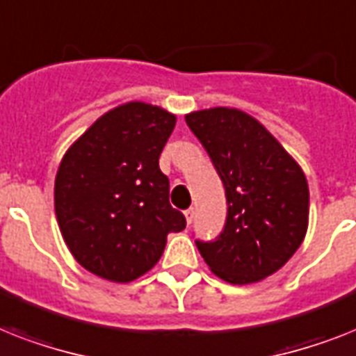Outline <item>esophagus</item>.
Listing matches in <instances>:
<instances>
[{
	"label": "esophagus",
	"mask_w": 356,
	"mask_h": 356,
	"mask_svg": "<svg viewBox=\"0 0 356 356\" xmlns=\"http://www.w3.org/2000/svg\"><path fill=\"white\" fill-rule=\"evenodd\" d=\"M184 216H186V223H188V225H192L193 216H195V212H193V208H188L186 212H184Z\"/></svg>",
	"instance_id": "esophagus-1"
}]
</instances>
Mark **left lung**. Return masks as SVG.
<instances>
[{"mask_svg":"<svg viewBox=\"0 0 356 356\" xmlns=\"http://www.w3.org/2000/svg\"><path fill=\"white\" fill-rule=\"evenodd\" d=\"M223 181L227 221L213 241H195L216 276L247 285L274 274L302 245L309 186L298 163L247 113L212 108L186 115Z\"/></svg>","mask_w":356,"mask_h":356,"instance_id":"obj_1","label":"left lung"}]
</instances>
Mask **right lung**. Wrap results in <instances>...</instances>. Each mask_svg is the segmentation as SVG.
<instances>
[{
	"instance_id": "obj_1",
	"label": "right lung",
	"mask_w": 356,
	"mask_h": 356,
	"mask_svg": "<svg viewBox=\"0 0 356 356\" xmlns=\"http://www.w3.org/2000/svg\"><path fill=\"white\" fill-rule=\"evenodd\" d=\"M175 115L144 102L111 109L63 155L54 181V210L83 268L128 283L161 259L170 232L186 227L170 204L159 157Z\"/></svg>"
}]
</instances>
